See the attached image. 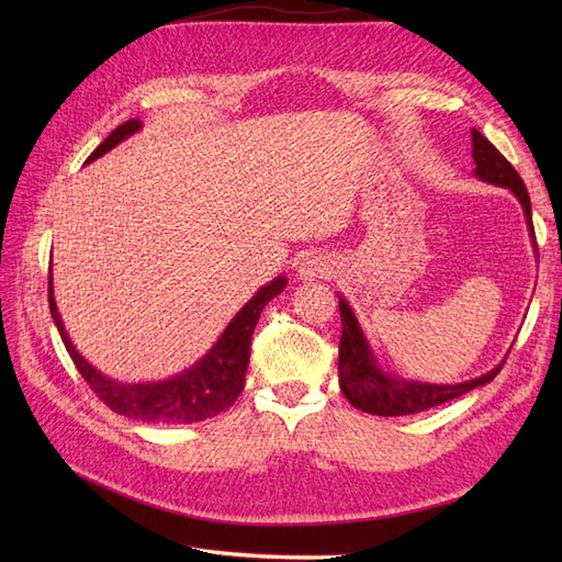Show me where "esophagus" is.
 <instances>
[{
  "instance_id": "esophagus-1",
  "label": "esophagus",
  "mask_w": 562,
  "mask_h": 562,
  "mask_svg": "<svg viewBox=\"0 0 562 562\" xmlns=\"http://www.w3.org/2000/svg\"><path fill=\"white\" fill-rule=\"evenodd\" d=\"M333 271H335V262L321 252H310L307 258H302V262L297 265V274L304 281L328 279Z\"/></svg>"
}]
</instances>
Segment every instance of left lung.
Returning <instances> with one entry per match:
<instances>
[{
    "label": "left lung",
    "instance_id": "1",
    "mask_svg": "<svg viewBox=\"0 0 562 562\" xmlns=\"http://www.w3.org/2000/svg\"><path fill=\"white\" fill-rule=\"evenodd\" d=\"M471 143H473V161H475L473 173L490 184L506 187V190H512L516 194V199L520 201V206L525 211L527 229H530L535 239L530 194H527L522 178L481 131L475 128L471 131ZM339 316H342V337H339V363H337L339 389H342V394L353 407H359V411L370 415L398 417V415H415L422 411H429L434 405L448 403L457 396L467 394V391L475 386L492 382L504 366L502 363L495 370L485 372V375L462 384H427V382L394 378L380 368L375 353H372L359 321H356L345 297H339Z\"/></svg>",
    "mask_w": 562,
    "mask_h": 562
}]
</instances>
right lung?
<instances>
[{"mask_svg": "<svg viewBox=\"0 0 562 562\" xmlns=\"http://www.w3.org/2000/svg\"><path fill=\"white\" fill-rule=\"evenodd\" d=\"M138 119H128L126 124L116 126L108 138L100 143L91 157L93 161L103 157L105 151L116 147L122 140L135 131H140ZM288 285L285 277H277L262 285L258 293H255L246 307L236 314L225 333L220 335L217 342L211 347V351L196 361L190 370L180 372L176 378H168L161 382H138V384H126L116 382L103 372H98L83 356L75 349L70 337L65 333V326L60 321V314L56 310L54 300V279L48 274V307L50 316L56 321V328L63 337V345L75 361L81 378L95 391V396L103 401L110 411L116 415H124L131 419H143L149 424H192L215 417L223 411H227L234 401L239 398L241 389L246 384V368L250 359V339L255 323H258L265 304L274 300L283 288Z\"/></svg>", "mask_w": 562, "mask_h": 562, "instance_id": "add662e5", "label": "right lung"}]
</instances>
